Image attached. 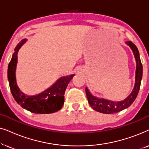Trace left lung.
<instances>
[{"mask_svg":"<svg viewBox=\"0 0 149 149\" xmlns=\"http://www.w3.org/2000/svg\"><path fill=\"white\" fill-rule=\"evenodd\" d=\"M125 44L127 45L131 48L136 62L135 85H134V89L131 93L123 100L115 102L94 96L91 94L88 88L85 87V92H86L89 104L93 110L99 112V113L104 114H114L119 113V112L129 107L137 97L142 77V65L141 61H140L139 52H138V48L136 47L135 45L131 41L126 42Z\"/></svg>","mask_w":149,"mask_h":149,"instance_id":"left-lung-1","label":"left lung"}]
</instances>
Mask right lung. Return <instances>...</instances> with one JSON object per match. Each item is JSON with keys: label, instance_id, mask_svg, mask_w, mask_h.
I'll list each match as a JSON object with an SVG mask.
<instances>
[{"label": "right lung", "instance_id": "add662e5", "mask_svg": "<svg viewBox=\"0 0 149 149\" xmlns=\"http://www.w3.org/2000/svg\"><path fill=\"white\" fill-rule=\"evenodd\" d=\"M27 39H23L17 45L11 62L8 66L7 75L12 95L17 104L24 109L36 114H49L58 111L64 103V93L68 83L75 74L62 77L52 86L35 95H26L20 90L16 82V66L17 53Z\"/></svg>", "mask_w": 149, "mask_h": 149}]
</instances>
